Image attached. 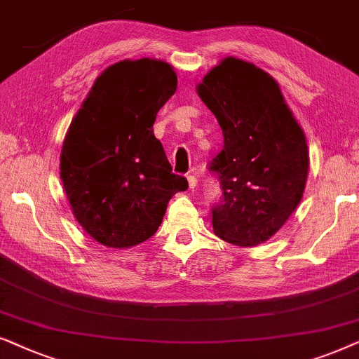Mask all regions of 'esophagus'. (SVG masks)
<instances>
[{"mask_svg": "<svg viewBox=\"0 0 359 359\" xmlns=\"http://www.w3.org/2000/svg\"><path fill=\"white\" fill-rule=\"evenodd\" d=\"M187 180H189V187H190V190H195L197 189V175H189L187 177Z\"/></svg>", "mask_w": 359, "mask_h": 359, "instance_id": "34e87169", "label": "esophagus"}]
</instances>
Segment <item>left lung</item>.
Here are the masks:
<instances>
[{
  "instance_id": "1",
  "label": "left lung",
  "mask_w": 359,
  "mask_h": 359,
  "mask_svg": "<svg viewBox=\"0 0 359 359\" xmlns=\"http://www.w3.org/2000/svg\"><path fill=\"white\" fill-rule=\"evenodd\" d=\"M197 92L223 131V149L208 164L222 187L212 207L213 231L231 245L256 246L279 231L302 200L305 135L276 80L250 62L226 57Z\"/></svg>"
}]
</instances>
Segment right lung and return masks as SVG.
Masks as SVG:
<instances>
[{
  "mask_svg": "<svg viewBox=\"0 0 359 359\" xmlns=\"http://www.w3.org/2000/svg\"><path fill=\"white\" fill-rule=\"evenodd\" d=\"M177 75L154 59L121 60L95 80L72 119L60 179L76 222L108 248L149 240L172 195L187 190L152 124L175 93Z\"/></svg>",
  "mask_w": 359,
  "mask_h": 359,
  "instance_id": "add662e5",
  "label": "right lung"
}]
</instances>
